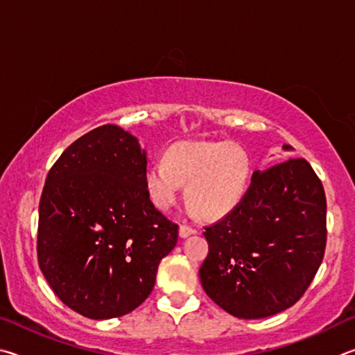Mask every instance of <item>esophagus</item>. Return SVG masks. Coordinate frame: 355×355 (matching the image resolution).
Segmentation results:
<instances>
[{
    "label": "esophagus",
    "instance_id": "obj_1",
    "mask_svg": "<svg viewBox=\"0 0 355 355\" xmlns=\"http://www.w3.org/2000/svg\"><path fill=\"white\" fill-rule=\"evenodd\" d=\"M195 232H196L195 229L187 226V225H182L181 227H179V237L181 239H187V237H190V235H193Z\"/></svg>",
    "mask_w": 355,
    "mask_h": 355
}]
</instances>
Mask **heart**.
<instances>
[{
  "mask_svg": "<svg viewBox=\"0 0 355 355\" xmlns=\"http://www.w3.org/2000/svg\"><path fill=\"white\" fill-rule=\"evenodd\" d=\"M251 159L232 141H182L165 159L149 162L143 181L149 200L160 210L185 200L204 220H218L240 206L250 187Z\"/></svg>",
  "mask_w": 355,
  "mask_h": 355,
  "instance_id": "heart-1",
  "label": "heart"
}]
</instances>
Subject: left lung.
I'll return each instance as SVG.
<instances>
[{
  "label": "left lung",
  "instance_id": "1",
  "mask_svg": "<svg viewBox=\"0 0 355 355\" xmlns=\"http://www.w3.org/2000/svg\"><path fill=\"white\" fill-rule=\"evenodd\" d=\"M204 237L200 279L210 300L237 318L276 315L300 301L322 262L324 189L306 159L254 171L240 206Z\"/></svg>",
  "mask_w": 355,
  "mask_h": 355
}]
</instances>
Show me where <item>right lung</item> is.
I'll return each mask as SVG.
<instances>
[{
	"label": "right lung",
	"mask_w": 355,
	"mask_h": 355,
	"mask_svg": "<svg viewBox=\"0 0 355 355\" xmlns=\"http://www.w3.org/2000/svg\"><path fill=\"white\" fill-rule=\"evenodd\" d=\"M139 139L104 124L73 141L49 170L37 256L59 300L92 320L132 312L153 291L178 226L154 207Z\"/></svg>",
	"instance_id": "add662e5"
}]
</instances>
